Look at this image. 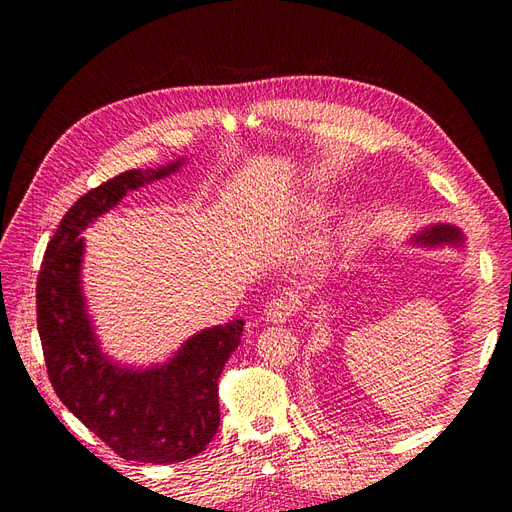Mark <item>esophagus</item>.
<instances>
[{
    "label": "esophagus",
    "mask_w": 512,
    "mask_h": 512,
    "mask_svg": "<svg viewBox=\"0 0 512 512\" xmlns=\"http://www.w3.org/2000/svg\"><path fill=\"white\" fill-rule=\"evenodd\" d=\"M297 312V301L290 294H280V297H273L265 305V318L269 322H286Z\"/></svg>",
    "instance_id": "obj_1"
}]
</instances>
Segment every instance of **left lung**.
Returning <instances> with one entry per match:
<instances>
[{
	"label": "left lung",
	"mask_w": 512,
	"mask_h": 512,
	"mask_svg": "<svg viewBox=\"0 0 512 512\" xmlns=\"http://www.w3.org/2000/svg\"><path fill=\"white\" fill-rule=\"evenodd\" d=\"M461 239V232L453 226H433L431 230H425L421 237L416 241H423V243H451V241H459Z\"/></svg>",
	"instance_id": "1"
}]
</instances>
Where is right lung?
I'll return each instance as SVG.
<instances>
[{"label": "right lung", "instance_id": "1", "mask_svg": "<svg viewBox=\"0 0 512 512\" xmlns=\"http://www.w3.org/2000/svg\"><path fill=\"white\" fill-rule=\"evenodd\" d=\"M177 166L128 170L76 200L46 245L36 284L38 333L57 397L119 457L141 463H177L205 451L220 427L218 378L241 344L243 320L194 335L160 367L113 365L85 314L81 232L128 190Z\"/></svg>", "mask_w": 512, "mask_h": 512}]
</instances>
